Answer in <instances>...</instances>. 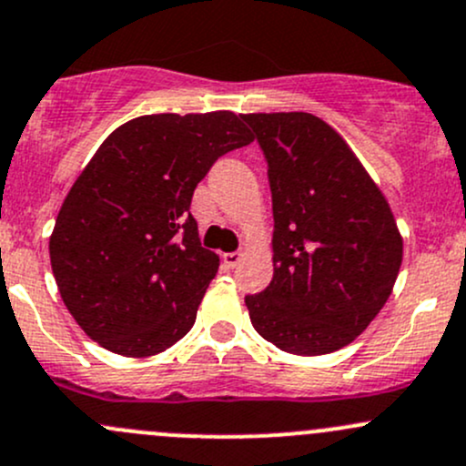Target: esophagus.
<instances>
[{
	"instance_id": "esophagus-1",
	"label": "esophagus",
	"mask_w": 466,
	"mask_h": 466,
	"mask_svg": "<svg viewBox=\"0 0 466 466\" xmlns=\"http://www.w3.org/2000/svg\"><path fill=\"white\" fill-rule=\"evenodd\" d=\"M241 258H243V252H225L223 254V263L228 268H237L238 263H241Z\"/></svg>"
}]
</instances>
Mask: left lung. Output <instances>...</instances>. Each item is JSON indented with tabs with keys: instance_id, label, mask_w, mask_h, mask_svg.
<instances>
[{
	"instance_id": "8db88e82",
	"label": "left lung",
	"mask_w": 466,
	"mask_h": 466,
	"mask_svg": "<svg viewBox=\"0 0 466 466\" xmlns=\"http://www.w3.org/2000/svg\"><path fill=\"white\" fill-rule=\"evenodd\" d=\"M268 163L270 286L248 295L254 330L292 355L335 352L366 330L398 279L401 237L346 140L303 111L241 116Z\"/></svg>"
}]
</instances>
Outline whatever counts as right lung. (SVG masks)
<instances>
[{"mask_svg":"<svg viewBox=\"0 0 466 466\" xmlns=\"http://www.w3.org/2000/svg\"><path fill=\"white\" fill-rule=\"evenodd\" d=\"M249 143L232 111L140 116L77 176L48 252L62 301L102 349L151 357L192 330L218 270L189 212L194 189L220 156Z\"/></svg>","mask_w":466,"mask_h":466,"instance_id":"obj_1","label":"right lung"}]
</instances>
